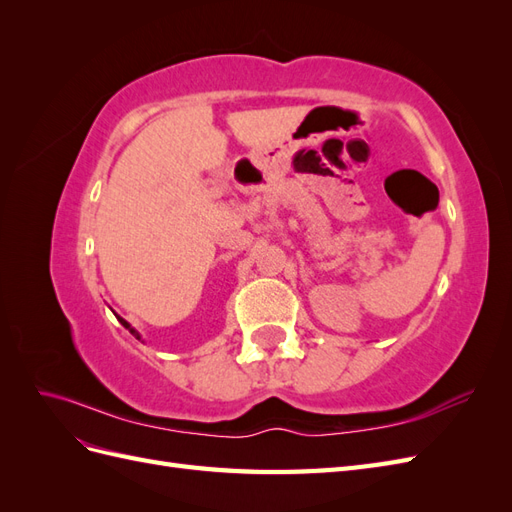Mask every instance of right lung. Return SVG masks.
<instances>
[{"instance_id":"right-lung-1","label":"right lung","mask_w":512,"mask_h":512,"mask_svg":"<svg viewBox=\"0 0 512 512\" xmlns=\"http://www.w3.org/2000/svg\"><path fill=\"white\" fill-rule=\"evenodd\" d=\"M115 316H117V314H115ZM117 320H119V322L123 324V327H126V329H128V331H130V333H132L136 339H141V333H138V331L132 327V324H130L128 320H123V318H119V316H117Z\"/></svg>"}]
</instances>
